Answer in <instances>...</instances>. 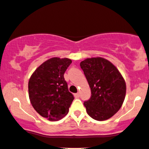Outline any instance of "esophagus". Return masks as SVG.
Wrapping results in <instances>:
<instances>
[{"label": "esophagus", "instance_id": "1", "mask_svg": "<svg viewBox=\"0 0 149 149\" xmlns=\"http://www.w3.org/2000/svg\"><path fill=\"white\" fill-rule=\"evenodd\" d=\"M74 96L75 98H79L80 96V94L79 93H74Z\"/></svg>", "mask_w": 149, "mask_h": 149}]
</instances>
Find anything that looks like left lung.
I'll use <instances>...</instances> for the list:
<instances>
[{
	"label": "left lung",
	"instance_id": "8db88e82",
	"mask_svg": "<svg viewBox=\"0 0 149 149\" xmlns=\"http://www.w3.org/2000/svg\"><path fill=\"white\" fill-rule=\"evenodd\" d=\"M91 91L84 102L88 114L98 121L112 117L120 109L126 93L121 73L111 62L101 57L86 58L80 63Z\"/></svg>",
	"mask_w": 149,
	"mask_h": 149
}]
</instances>
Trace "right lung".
Masks as SVG:
<instances>
[{
  "label": "right lung",
  "mask_w": 149,
  "mask_h": 149,
  "mask_svg": "<svg viewBox=\"0 0 149 149\" xmlns=\"http://www.w3.org/2000/svg\"><path fill=\"white\" fill-rule=\"evenodd\" d=\"M72 61L54 57L41 64L28 83L29 97L32 105L41 116L57 121L68 114L74 100L68 91L64 74Z\"/></svg>",
  "instance_id": "1"
}]
</instances>
